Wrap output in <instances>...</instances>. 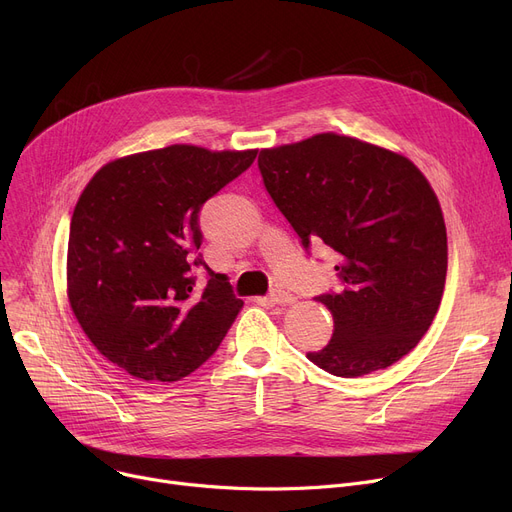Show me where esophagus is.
I'll list each match as a JSON object with an SVG mask.
<instances>
[{"instance_id":"1","label":"esophagus","mask_w":512,"mask_h":512,"mask_svg":"<svg viewBox=\"0 0 512 512\" xmlns=\"http://www.w3.org/2000/svg\"><path fill=\"white\" fill-rule=\"evenodd\" d=\"M265 303H270V305H292L294 303V297L292 294H288V292H284V290H274L270 297L267 299H263Z\"/></svg>"}]
</instances>
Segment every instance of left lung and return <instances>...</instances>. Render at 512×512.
I'll return each instance as SVG.
<instances>
[{
	"mask_svg": "<svg viewBox=\"0 0 512 512\" xmlns=\"http://www.w3.org/2000/svg\"><path fill=\"white\" fill-rule=\"evenodd\" d=\"M259 172L305 251L336 253L338 292L319 294L334 336L309 361L361 378L411 353L438 313L448 267L440 201L405 155L336 132L261 149Z\"/></svg>",
	"mask_w": 512,
	"mask_h": 512,
	"instance_id": "8db88e82",
	"label": "left lung"
}]
</instances>
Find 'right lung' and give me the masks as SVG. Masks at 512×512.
<instances>
[{
  "mask_svg": "<svg viewBox=\"0 0 512 512\" xmlns=\"http://www.w3.org/2000/svg\"><path fill=\"white\" fill-rule=\"evenodd\" d=\"M255 157L170 145L114 159L89 180L72 213L66 282L107 361L145 382H178L218 351L242 301L207 265L208 286L194 288L199 211Z\"/></svg>",
  "mask_w": 512,
  "mask_h": 512,
  "instance_id": "add662e5",
  "label": "right lung"
}]
</instances>
